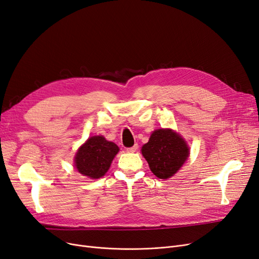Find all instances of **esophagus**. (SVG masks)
Masks as SVG:
<instances>
[{"mask_svg":"<svg viewBox=\"0 0 259 259\" xmlns=\"http://www.w3.org/2000/svg\"><path fill=\"white\" fill-rule=\"evenodd\" d=\"M137 149H138V145H134L131 148H126V151H127V152H135Z\"/></svg>","mask_w":259,"mask_h":259,"instance_id":"1","label":"esophagus"}]
</instances>
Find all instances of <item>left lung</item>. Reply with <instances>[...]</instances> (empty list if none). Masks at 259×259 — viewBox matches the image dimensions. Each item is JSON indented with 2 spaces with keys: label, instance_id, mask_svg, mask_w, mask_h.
<instances>
[{
  "label": "left lung",
  "instance_id": "8db88e82",
  "mask_svg": "<svg viewBox=\"0 0 259 259\" xmlns=\"http://www.w3.org/2000/svg\"><path fill=\"white\" fill-rule=\"evenodd\" d=\"M141 153L149 167L159 179L174 176L189 156L184 139L172 130H156L142 147Z\"/></svg>",
  "mask_w": 259,
  "mask_h": 259
}]
</instances>
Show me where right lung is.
<instances>
[{
	"label": "right lung",
	"mask_w": 259,
	"mask_h": 259,
	"mask_svg": "<svg viewBox=\"0 0 259 259\" xmlns=\"http://www.w3.org/2000/svg\"><path fill=\"white\" fill-rule=\"evenodd\" d=\"M119 147L103 136H93L79 148L75 156L77 170L91 179H99L108 170Z\"/></svg>",
	"instance_id": "right-lung-1"
}]
</instances>
